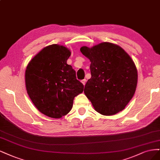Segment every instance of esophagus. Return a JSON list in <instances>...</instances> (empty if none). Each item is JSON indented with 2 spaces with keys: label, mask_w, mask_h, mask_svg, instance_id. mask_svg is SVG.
Returning <instances> with one entry per match:
<instances>
[{
  "label": "esophagus",
  "mask_w": 160,
  "mask_h": 160,
  "mask_svg": "<svg viewBox=\"0 0 160 160\" xmlns=\"http://www.w3.org/2000/svg\"><path fill=\"white\" fill-rule=\"evenodd\" d=\"M81 82H82V83L83 84V85H85V84H86V79L82 80H81Z\"/></svg>",
  "instance_id": "34e87169"
}]
</instances>
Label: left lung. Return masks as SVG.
<instances>
[{"mask_svg":"<svg viewBox=\"0 0 160 160\" xmlns=\"http://www.w3.org/2000/svg\"><path fill=\"white\" fill-rule=\"evenodd\" d=\"M90 62L91 78L84 94L96 112L114 115L124 109L136 92L138 71L129 54L120 46L102 42L80 48Z\"/></svg>","mask_w":160,"mask_h":160,"instance_id":"8db88e82","label":"left lung"}]
</instances>
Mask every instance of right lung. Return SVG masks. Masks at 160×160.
Masks as SVG:
<instances>
[{
	"label": "right lung",
	"instance_id": "obj_1",
	"mask_svg": "<svg viewBox=\"0 0 160 160\" xmlns=\"http://www.w3.org/2000/svg\"><path fill=\"white\" fill-rule=\"evenodd\" d=\"M71 52L64 46H46L29 62L25 72L27 93L36 108L52 118L66 115L74 97L82 93L84 85L67 64Z\"/></svg>",
	"mask_w": 160,
	"mask_h": 160
}]
</instances>
